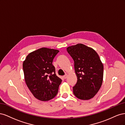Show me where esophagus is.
<instances>
[{
  "label": "esophagus",
  "mask_w": 125,
  "mask_h": 125,
  "mask_svg": "<svg viewBox=\"0 0 125 125\" xmlns=\"http://www.w3.org/2000/svg\"><path fill=\"white\" fill-rule=\"evenodd\" d=\"M67 77H68V74H66L63 77V78L64 79H66L67 78Z\"/></svg>",
  "instance_id": "34e87169"
}]
</instances>
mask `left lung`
Here are the masks:
<instances>
[{
    "label": "left lung",
    "instance_id": "8db88e82",
    "mask_svg": "<svg viewBox=\"0 0 125 125\" xmlns=\"http://www.w3.org/2000/svg\"><path fill=\"white\" fill-rule=\"evenodd\" d=\"M74 60L77 83L73 87L74 95L78 99H92L99 91L103 82V65L93 48L82 44L67 48Z\"/></svg>",
    "mask_w": 125,
    "mask_h": 125
}]
</instances>
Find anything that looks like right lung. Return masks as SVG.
I'll return each instance as SVG.
<instances>
[{"label":"right lung","mask_w":125,"mask_h":125,"mask_svg":"<svg viewBox=\"0 0 125 125\" xmlns=\"http://www.w3.org/2000/svg\"><path fill=\"white\" fill-rule=\"evenodd\" d=\"M59 51L43 47L26 56L23 63L24 79L36 99L49 101L57 95L62 80L56 75L52 62Z\"/></svg>","instance_id":"add662e5"}]
</instances>
